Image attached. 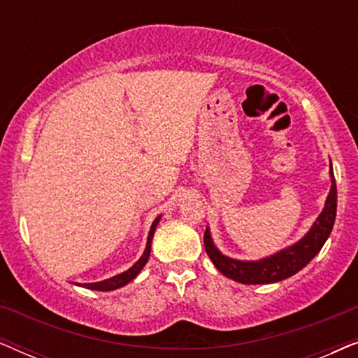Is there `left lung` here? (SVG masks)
I'll return each mask as SVG.
<instances>
[{"instance_id": "left-lung-1", "label": "left lung", "mask_w": 358, "mask_h": 358, "mask_svg": "<svg viewBox=\"0 0 358 358\" xmlns=\"http://www.w3.org/2000/svg\"><path fill=\"white\" fill-rule=\"evenodd\" d=\"M331 174V190L326 199V205L322 208L320 217L316 218L310 231L303 236L300 241L293 246L282 249L280 252L273 256L264 257L261 261H238L223 256L218 251L210 236V229H205L203 244L208 257L212 259L215 267L223 273L224 277L236 280L246 285H257V283H275L285 278L295 275L298 271H301L317 252L324 246L326 239L329 238L331 229L336 222V210H337V189L336 179L332 173V166L329 169Z\"/></svg>"}]
</instances>
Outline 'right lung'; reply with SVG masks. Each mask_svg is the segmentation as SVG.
<instances>
[{"mask_svg": "<svg viewBox=\"0 0 358 358\" xmlns=\"http://www.w3.org/2000/svg\"><path fill=\"white\" fill-rule=\"evenodd\" d=\"M161 217H158L151 224L150 228V233H148V241H146V248H145V252L143 256H141L138 261H136L134 266H131L129 271L119 273V275L115 277H110L107 278V280H102V282H96V283H83V287L85 288H90V290H99V292H110V290H115V288H120L127 285V283L134 280V278L138 275L141 272V268L145 267V264L148 262V257H150V251H151V241H153V234H155V229H156V224L159 223Z\"/></svg>", "mask_w": 358, "mask_h": 358, "instance_id": "obj_1", "label": "right lung"}]
</instances>
